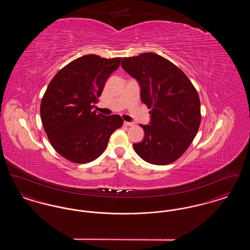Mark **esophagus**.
I'll return each instance as SVG.
<instances>
[{
    "instance_id": "34e87169",
    "label": "esophagus",
    "mask_w": 250,
    "mask_h": 250,
    "mask_svg": "<svg viewBox=\"0 0 250 250\" xmlns=\"http://www.w3.org/2000/svg\"><path fill=\"white\" fill-rule=\"evenodd\" d=\"M125 125H127V126H133V125H135V123L134 122H126V121H125V123H124Z\"/></svg>"
}]
</instances>
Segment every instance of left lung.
<instances>
[{
  "label": "left lung",
  "mask_w": 250,
  "mask_h": 250,
  "mask_svg": "<svg viewBox=\"0 0 250 250\" xmlns=\"http://www.w3.org/2000/svg\"><path fill=\"white\" fill-rule=\"evenodd\" d=\"M125 71L141 86V99L151 108V122L141 125L143 142L133 144L144 161L167 165L189 147L201 125V102L187 75L168 60L153 52L125 57Z\"/></svg>",
  "instance_id": "obj_1"
}]
</instances>
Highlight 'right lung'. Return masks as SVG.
Segmentation results:
<instances>
[{"mask_svg": "<svg viewBox=\"0 0 250 250\" xmlns=\"http://www.w3.org/2000/svg\"><path fill=\"white\" fill-rule=\"evenodd\" d=\"M121 58L89 54L72 61L51 80L43 95L40 115L48 141L65 159L91 162L107 147L111 134L123 125L120 115L93 110L107 78Z\"/></svg>", "mask_w": 250, "mask_h": 250, "instance_id": "1", "label": "right lung"}]
</instances>
